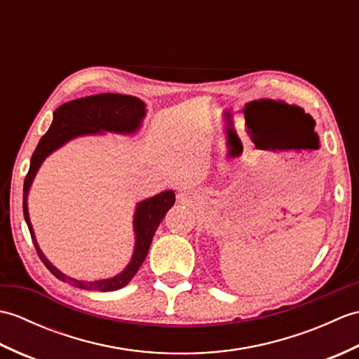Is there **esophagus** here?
Returning a JSON list of instances; mask_svg holds the SVG:
<instances>
[{"instance_id": "1", "label": "esophagus", "mask_w": 359, "mask_h": 359, "mask_svg": "<svg viewBox=\"0 0 359 359\" xmlns=\"http://www.w3.org/2000/svg\"><path fill=\"white\" fill-rule=\"evenodd\" d=\"M180 201H184V196H180Z\"/></svg>"}]
</instances>
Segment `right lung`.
Instances as JSON below:
<instances>
[{
  "label": "right lung",
  "instance_id": "add662e5",
  "mask_svg": "<svg viewBox=\"0 0 359 359\" xmlns=\"http://www.w3.org/2000/svg\"><path fill=\"white\" fill-rule=\"evenodd\" d=\"M143 117L144 103L135 97L121 94H98L83 97L79 98V100H72L62 104L55 112H53V120L49 131L41 137L40 142H38V147L34 151L32 158H30V168L26 174L25 187H22V212H25L26 224L29 226L30 236H32V242L38 256H40L41 262L46 265V269H48L57 279L69 282L71 285L85 290L114 292V290L123 288L128 282L134 278V274L139 271L140 265L143 264L144 257L148 255L152 236H154L158 224L162 222L166 211L174 205L175 196L172 191H163L137 205L134 215V256L129 265L118 274V276L104 280L83 282L67 278L66 274L58 271L55 266L44 257L35 241L34 230L32 225H30L27 212V194L38 168H40L43 160L48 157L52 151L58 149L67 140L74 139V137L85 134H98L102 131L131 134L139 129Z\"/></svg>",
  "mask_w": 359,
  "mask_h": 359
}]
</instances>
